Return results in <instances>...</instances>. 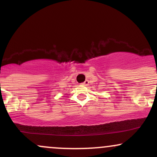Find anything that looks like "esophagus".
Segmentation results:
<instances>
[{
  "label": "esophagus",
  "instance_id": "34e87169",
  "mask_svg": "<svg viewBox=\"0 0 157 157\" xmlns=\"http://www.w3.org/2000/svg\"><path fill=\"white\" fill-rule=\"evenodd\" d=\"M89 80H86V81H85V82H82V85H83V86H87V85L88 84H89Z\"/></svg>",
  "mask_w": 157,
  "mask_h": 157
}]
</instances>
